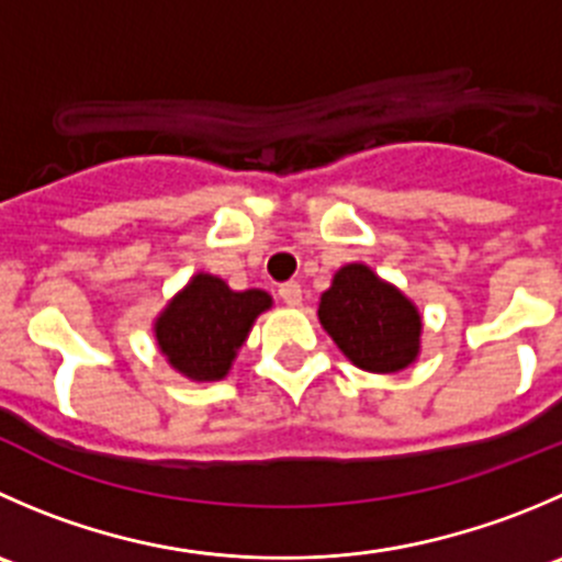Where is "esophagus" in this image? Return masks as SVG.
Segmentation results:
<instances>
[{"label": "esophagus", "mask_w": 562, "mask_h": 562, "mask_svg": "<svg viewBox=\"0 0 562 562\" xmlns=\"http://www.w3.org/2000/svg\"><path fill=\"white\" fill-rule=\"evenodd\" d=\"M280 299L288 307H299L302 304V285L299 282H285V285H280Z\"/></svg>", "instance_id": "1"}]
</instances>
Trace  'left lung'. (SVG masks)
Segmentation results:
<instances>
[{"label": "left lung", "mask_w": 562, "mask_h": 562, "mask_svg": "<svg viewBox=\"0 0 562 562\" xmlns=\"http://www.w3.org/2000/svg\"><path fill=\"white\" fill-rule=\"evenodd\" d=\"M318 321L342 357L368 373H401L423 348L417 304L364 263L335 271L318 299Z\"/></svg>", "instance_id": "8db88e82"}]
</instances>
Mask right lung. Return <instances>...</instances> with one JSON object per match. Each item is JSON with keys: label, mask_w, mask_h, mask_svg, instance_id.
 Instances as JSON below:
<instances>
[{"label": "right lung", "mask_w": 562, "mask_h": 562, "mask_svg": "<svg viewBox=\"0 0 562 562\" xmlns=\"http://www.w3.org/2000/svg\"><path fill=\"white\" fill-rule=\"evenodd\" d=\"M271 304L274 299L260 288L233 291L222 277L198 271L154 318L156 346L183 379L222 381Z\"/></svg>", "instance_id": "right-lung-1"}]
</instances>
